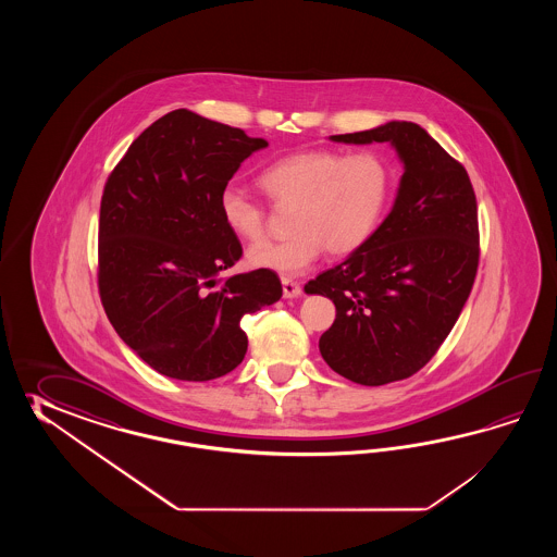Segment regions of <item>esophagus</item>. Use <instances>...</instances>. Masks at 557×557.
Returning <instances> with one entry per match:
<instances>
[{
	"label": "esophagus",
	"mask_w": 557,
	"mask_h": 557,
	"mask_svg": "<svg viewBox=\"0 0 557 557\" xmlns=\"http://www.w3.org/2000/svg\"><path fill=\"white\" fill-rule=\"evenodd\" d=\"M300 293H302L300 284L295 283V281H290V278H283L284 298H295V296L300 295Z\"/></svg>",
	"instance_id": "obj_1"
}]
</instances>
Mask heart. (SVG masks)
Here are the masks:
<instances>
[{
	"mask_svg": "<svg viewBox=\"0 0 557 557\" xmlns=\"http://www.w3.org/2000/svg\"><path fill=\"white\" fill-rule=\"evenodd\" d=\"M259 181L278 207L296 205L295 237L255 247L250 264L298 276L326 249L344 257L367 245L388 201L391 166L376 151L308 149L274 161ZM219 211L240 240L255 245L267 237V209L245 190L233 185L221 190Z\"/></svg>",
	"mask_w": 557,
	"mask_h": 557,
	"instance_id": "1",
	"label": "heart"
}]
</instances>
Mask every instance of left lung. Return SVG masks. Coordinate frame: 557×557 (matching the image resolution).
<instances>
[{
    "instance_id": "8db88e82",
    "label": "left lung",
    "mask_w": 557,
    "mask_h": 557,
    "mask_svg": "<svg viewBox=\"0 0 557 557\" xmlns=\"http://www.w3.org/2000/svg\"><path fill=\"white\" fill-rule=\"evenodd\" d=\"M396 147L404 175L391 214L338 267L308 281L336 307L320 355L344 379L382 386L426 367L462 312L480 261L478 202L460 161L410 121L332 135Z\"/></svg>"
}]
</instances>
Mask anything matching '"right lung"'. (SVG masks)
Instances as JSON below:
<instances>
[{"mask_svg": "<svg viewBox=\"0 0 557 557\" xmlns=\"http://www.w3.org/2000/svg\"><path fill=\"white\" fill-rule=\"evenodd\" d=\"M269 143L175 109L131 143L107 177L97 286L123 343L169 379L205 382L243 362L240 319L274 305V271L219 278L243 257L219 197Z\"/></svg>", "mask_w": 557, "mask_h": 557, "instance_id": "add662e5", "label": "right lung"}]
</instances>
